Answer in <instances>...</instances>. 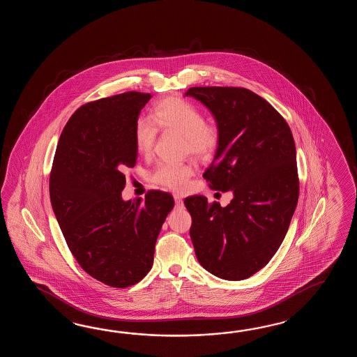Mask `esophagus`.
Returning a JSON list of instances; mask_svg holds the SVG:
<instances>
[{"mask_svg": "<svg viewBox=\"0 0 357 357\" xmlns=\"http://www.w3.org/2000/svg\"><path fill=\"white\" fill-rule=\"evenodd\" d=\"M174 199H175L176 208H182L183 206V202H182L181 197H178V195H174Z\"/></svg>", "mask_w": 357, "mask_h": 357, "instance_id": "1", "label": "esophagus"}]
</instances>
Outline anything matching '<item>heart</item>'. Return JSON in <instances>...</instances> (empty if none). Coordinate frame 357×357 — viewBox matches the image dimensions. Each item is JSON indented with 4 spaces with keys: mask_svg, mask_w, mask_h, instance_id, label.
<instances>
[{
    "mask_svg": "<svg viewBox=\"0 0 357 357\" xmlns=\"http://www.w3.org/2000/svg\"><path fill=\"white\" fill-rule=\"evenodd\" d=\"M151 119H139L135 123V144L142 154L152 152L158 129L181 134L185 152L197 158H209L220 146L218 125L205 121L203 112L186 99H162L153 108ZM192 175L191 163L160 162L153 169L152 181L168 190L183 191L188 189Z\"/></svg>",
    "mask_w": 357,
    "mask_h": 357,
    "instance_id": "1",
    "label": "heart"
}]
</instances>
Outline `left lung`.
<instances>
[{
    "label": "left lung",
    "mask_w": 357,
    "mask_h": 357,
    "mask_svg": "<svg viewBox=\"0 0 357 357\" xmlns=\"http://www.w3.org/2000/svg\"><path fill=\"white\" fill-rule=\"evenodd\" d=\"M185 96L208 107L220 130L203 177L211 189L234 194L225 208L186 197L190 237L208 272L241 281L269 263L287 234L300 190L295 140L281 114L249 89L194 86Z\"/></svg>",
    "instance_id": "8db88e82"
}]
</instances>
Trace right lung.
Masks as SVG:
<instances>
[{"mask_svg": "<svg viewBox=\"0 0 357 357\" xmlns=\"http://www.w3.org/2000/svg\"><path fill=\"white\" fill-rule=\"evenodd\" d=\"M149 93L126 91L77 108L62 130L50 197L68 249L99 282L126 289L151 271L160 228L175 202L149 190L123 202V171L137 162L135 123Z\"/></svg>", "mask_w": 357, "mask_h": 357, "instance_id": "obj_1", "label": "right lung"}]
</instances>
